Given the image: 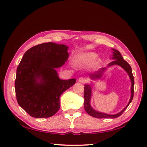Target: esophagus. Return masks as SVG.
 Masks as SVG:
<instances>
[{
	"mask_svg": "<svg viewBox=\"0 0 147 147\" xmlns=\"http://www.w3.org/2000/svg\"><path fill=\"white\" fill-rule=\"evenodd\" d=\"M78 82L79 83H83L86 82V79L83 78V77H80L79 79H78Z\"/></svg>",
	"mask_w": 147,
	"mask_h": 147,
	"instance_id": "34e87169",
	"label": "esophagus"
}]
</instances>
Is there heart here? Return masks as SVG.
<instances>
[{
  "instance_id": "heart-1",
  "label": "heart",
  "mask_w": 147,
  "mask_h": 147,
  "mask_svg": "<svg viewBox=\"0 0 147 147\" xmlns=\"http://www.w3.org/2000/svg\"><path fill=\"white\" fill-rule=\"evenodd\" d=\"M97 56L98 54L96 52H82L75 56L74 63L78 67H86L91 64V67L96 69L99 67L102 63V59Z\"/></svg>"
}]
</instances>
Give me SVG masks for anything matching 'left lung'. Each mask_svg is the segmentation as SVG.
Returning <instances> with one entry per match:
<instances>
[{"mask_svg": "<svg viewBox=\"0 0 147 147\" xmlns=\"http://www.w3.org/2000/svg\"><path fill=\"white\" fill-rule=\"evenodd\" d=\"M112 49V57H110V58L112 60H113L112 62L110 63L106 67L101 68L99 70L96 71V72L91 74L89 75L90 78L91 80L90 83H87L84 84V108L86 112L91 115V117L98 118H115L119 117L120 115H121L122 113L124 112V111L125 110L129 105L130 104L132 100L133 97H134V78L133 77L132 69L130 65L127 62L123 59L122 57L121 53H120L118 50H115L114 48ZM119 65L122 67L126 72L128 74L131 80V97L129 101L128 104L121 111L117 114L114 115H110L108 114H105L103 113L99 112L94 109H93L90 105V99L92 93V87L94 86V82L92 81H96L100 79L103 76L105 71L108 69V68L110 67L113 65Z\"/></svg>", "mask_w": 147, "mask_h": 147, "instance_id": "8db88e82", "label": "left lung"}]
</instances>
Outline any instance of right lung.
Returning <instances> with one entry per match:
<instances>
[{"mask_svg":"<svg viewBox=\"0 0 147 147\" xmlns=\"http://www.w3.org/2000/svg\"><path fill=\"white\" fill-rule=\"evenodd\" d=\"M69 47L48 42L26 51L16 70L15 83L18 103L31 117L45 118L60 108L59 97L76 82L59 78L56 69L69 58Z\"/></svg>","mask_w":147,"mask_h":147,"instance_id":"add662e5","label":"right lung"}]
</instances>
